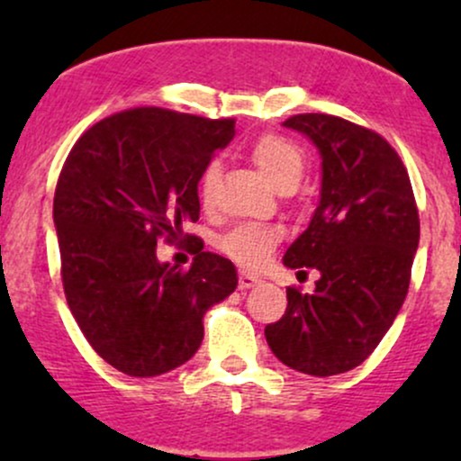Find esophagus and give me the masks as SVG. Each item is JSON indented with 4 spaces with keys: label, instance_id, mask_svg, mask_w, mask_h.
I'll return each instance as SVG.
<instances>
[{
    "label": "esophagus",
    "instance_id": "34e87169",
    "mask_svg": "<svg viewBox=\"0 0 461 461\" xmlns=\"http://www.w3.org/2000/svg\"><path fill=\"white\" fill-rule=\"evenodd\" d=\"M258 282H260V279H258L256 275H251V273H245V271H242L240 275H238V285H240L242 290L253 288V285H256Z\"/></svg>",
    "mask_w": 461,
    "mask_h": 461
}]
</instances>
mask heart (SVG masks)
<instances>
[{
    "mask_svg": "<svg viewBox=\"0 0 461 461\" xmlns=\"http://www.w3.org/2000/svg\"><path fill=\"white\" fill-rule=\"evenodd\" d=\"M251 158L264 173V177L277 190L284 186H297L303 176L305 153L297 142L284 134L271 131V134H262L260 139L253 140ZM219 173V160H210L201 171L199 197L203 205L212 203ZM275 245H277V231L262 225H240L219 240L221 251L245 268H260L268 260Z\"/></svg>",
    "mask_w": 461,
    "mask_h": 461,
    "instance_id": "obj_1",
    "label": "heart"
}]
</instances>
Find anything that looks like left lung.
<instances>
[{"label": "left lung", "instance_id": "left-lung-1", "mask_svg": "<svg viewBox=\"0 0 461 461\" xmlns=\"http://www.w3.org/2000/svg\"><path fill=\"white\" fill-rule=\"evenodd\" d=\"M321 153V199L308 230L284 256L316 268L314 293L288 288V308L264 330L279 362L314 377L359 366L390 330L420 238L410 176L377 131L331 114L284 121Z\"/></svg>", "mask_w": 461, "mask_h": 461}]
</instances>
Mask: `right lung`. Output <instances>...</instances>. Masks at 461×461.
<instances>
[{"instance_id": "obj_1", "label": "right lung", "mask_w": 461, "mask_h": 461, "mask_svg": "<svg viewBox=\"0 0 461 461\" xmlns=\"http://www.w3.org/2000/svg\"><path fill=\"white\" fill-rule=\"evenodd\" d=\"M234 119L134 108L84 131L54 194L62 285L86 340L130 377L182 366L203 340V314L236 290L227 258L197 251L188 271L160 262L199 219V177L234 139Z\"/></svg>"}]
</instances>
